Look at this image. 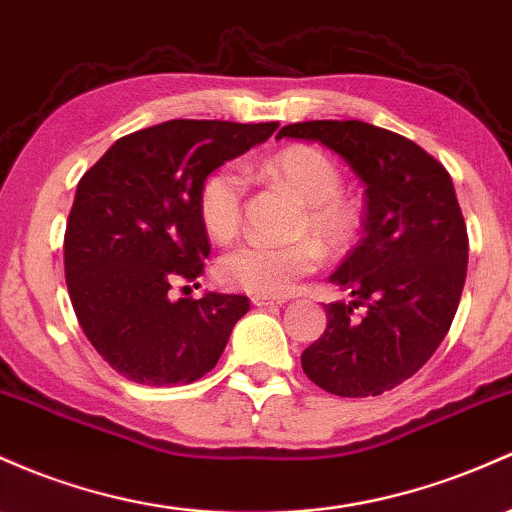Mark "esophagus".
I'll return each instance as SVG.
<instances>
[{"label":"esophagus","mask_w":512,"mask_h":512,"mask_svg":"<svg viewBox=\"0 0 512 512\" xmlns=\"http://www.w3.org/2000/svg\"><path fill=\"white\" fill-rule=\"evenodd\" d=\"M252 303L257 308H269V306H284V299L279 296H252Z\"/></svg>","instance_id":"esophagus-1"}]
</instances>
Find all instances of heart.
Masks as SVG:
<instances>
[{"label":"heart","mask_w":512,"mask_h":512,"mask_svg":"<svg viewBox=\"0 0 512 512\" xmlns=\"http://www.w3.org/2000/svg\"><path fill=\"white\" fill-rule=\"evenodd\" d=\"M260 172L289 189L301 204L303 233L313 235L328 250H342L357 233V211L342 199V174L328 155L311 145H289L260 162ZM245 179L233 167H221L206 177L199 192V213L206 233L226 243L243 221ZM320 265V250L311 240L265 243L247 240L218 262V277L233 289L255 296H286L301 277Z\"/></svg>","instance_id":"heart-1"}]
</instances>
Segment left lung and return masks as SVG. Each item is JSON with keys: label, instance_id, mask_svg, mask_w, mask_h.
Wrapping results in <instances>:
<instances>
[{"label": "left lung", "instance_id": "left-lung-1", "mask_svg": "<svg viewBox=\"0 0 512 512\" xmlns=\"http://www.w3.org/2000/svg\"><path fill=\"white\" fill-rule=\"evenodd\" d=\"M277 138L338 153L367 196L362 240L328 277L352 301L325 306L303 372L335 396L391 391L440 347L462 299L469 238L452 177L413 140L364 121L291 123Z\"/></svg>", "mask_w": 512, "mask_h": 512}]
</instances>
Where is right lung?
Here are the masks:
<instances>
[{
	"instance_id": "right-lung-1",
	"label": "right lung",
	"mask_w": 512,
	"mask_h": 512,
	"mask_svg": "<svg viewBox=\"0 0 512 512\" xmlns=\"http://www.w3.org/2000/svg\"><path fill=\"white\" fill-rule=\"evenodd\" d=\"M279 123L174 119L123 136L77 184L65 282L84 335L111 369L145 386L192 384L216 367L247 296L170 289L204 272L211 245L201 184Z\"/></svg>"
}]
</instances>
